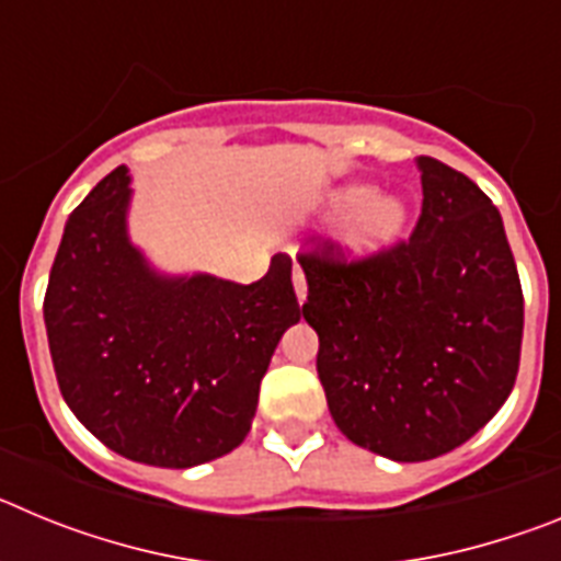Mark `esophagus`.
I'll use <instances>...</instances> for the list:
<instances>
[{
	"mask_svg": "<svg viewBox=\"0 0 561 561\" xmlns=\"http://www.w3.org/2000/svg\"><path fill=\"white\" fill-rule=\"evenodd\" d=\"M291 284H295V295H297V304H306V277L300 272V266L291 270Z\"/></svg>",
	"mask_w": 561,
	"mask_h": 561,
	"instance_id": "34e87169",
	"label": "esophagus"
}]
</instances>
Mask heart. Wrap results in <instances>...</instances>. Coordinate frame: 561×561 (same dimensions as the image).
<instances>
[{"mask_svg": "<svg viewBox=\"0 0 561 561\" xmlns=\"http://www.w3.org/2000/svg\"><path fill=\"white\" fill-rule=\"evenodd\" d=\"M329 216L351 219L345 250L359 257L388 247L404 227V205L393 196H376L370 185H345L331 193Z\"/></svg>", "mask_w": 561, "mask_h": 561, "instance_id": "heart-1", "label": "heart"}]
</instances>
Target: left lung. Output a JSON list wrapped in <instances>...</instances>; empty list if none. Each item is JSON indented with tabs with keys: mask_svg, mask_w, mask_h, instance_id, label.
Wrapping results in <instances>:
<instances>
[{
	"mask_svg": "<svg viewBox=\"0 0 561 561\" xmlns=\"http://www.w3.org/2000/svg\"><path fill=\"white\" fill-rule=\"evenodd\" d=\"M410 241L362 261L334 244L300 255L317 374L340 433L381 458L453 453L494 419L519 368L523 289L492 199L419 157Z\"/></svg>",
	"mask_w": 561,
	"mask_h": 561,
	"instance_id": "left-lung-1",
	"label": "left lung"
}]
</instances>
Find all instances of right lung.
<instances>
[{
    "label": "right lung",
    "instance_id": "1",
    "mask_svg": "<svg viewBox=\"0 0 561 561\" xmlns=\"http://www.w3.org/2000/svg\"><path fill=\"white\" fill-rule=\"evenodd\" d=\"M121 165L69 213L44 295L64 401L137 463L187 469L247 438L277 342L300 320L289 255L250 286L153 270L128 238Z\"/></svg>",
    "mask_w": 561,
    "mask_h": 561
}]
</instances>
